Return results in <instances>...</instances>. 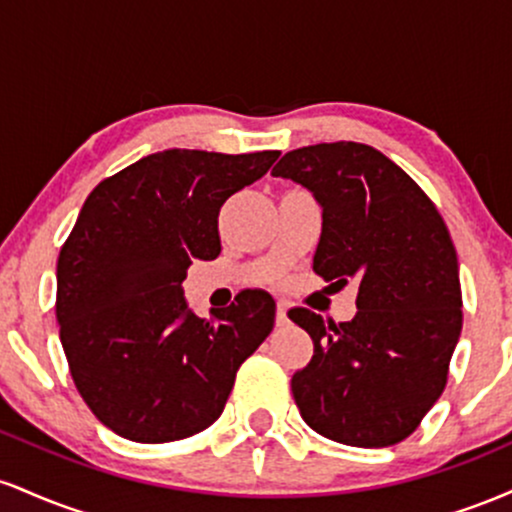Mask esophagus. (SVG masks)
Instances as JSON below:
<instances>
[{
	"label": "esophagus",
	"instance_id": "esophagus-1",
	"mask_svg": "<svg viewBox=\"0 0 512 512\" xmlns=\"http://www.w3.org/2000/svg\"><path fill=\"white\" fill-rule=\"evenodd\" d=\"M286 322H289V303H284V301H279L276 303V325H286Z\"/></svg>",
	"mask_w": 512,
	"mask_h": 512
}]
</instances>
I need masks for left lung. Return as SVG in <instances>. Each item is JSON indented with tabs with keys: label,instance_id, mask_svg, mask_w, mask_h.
Here are the masks:
<instances>
[{
	"label": "left lung",
	"instance_id": "left-lung-1",
	"mask_svg": "<svg viewBox=\"0 0 512 512\" xmlns=\"http://www.w3.org/2000/svg\"><path fill=\"white\" fill-rule=\"evenodd\" d=\"M272 175L298 182L320 204L315 274L358 281L354 320L334 325L308 308L289 310L315 344L291 378L303 421L344 445H395L443 395L462 332L448 226L426 192L373 146H303Z\"/></svg>",
	"mask_w": 512,
	"mask_h": 512
}]
</instances>
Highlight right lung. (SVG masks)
<instances>
[{
    "mask_svg": "<svg viewBox=\"0 0 512 512\" xmlns=\"http://www.w3.org/2000/svg\"><path fill=\"white\" fill-rule=\"evenodd\" d=\"M279 151L168 149L88 195L57 260V322L76 390L134 443H170L221 416L240 363L269 337L276 303L243 291L199 317L182 281L221 252L219 211Z\"/></svg>",
    "mask_w": 512,
    "mask_h": 512,
    "instance_id": "add662e5",
    "label": "right lung"
}]
</instances>
